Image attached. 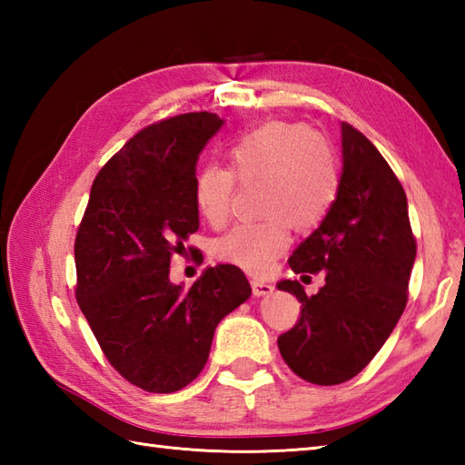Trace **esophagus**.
I'll list each match as a JSON object with an SVG mask.
<instances>
[{"label":"esophagus","mask_w":465,"mask_h":465,"mask_svg":"<svg viewBox=\"0 0 465 465\" xmlns=\"http://www.w3.org/2000/svg\"><path fill=\"white\" fill-rule=\"evenodd\" d=\"M252 292L253 295H268L273 292V285L268 282H262V280H252Z\"/></svg>","instance_id":"34e87169"}]
</instances>
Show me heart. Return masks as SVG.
I'll use <instances>...</instances> for the list:
<instances>
[{
    "instance_id": "obj_1",
    "label": "heart",
    "mask_w": 465,
    "mask_h": 465,
    "mask_svg": "<svg viewBox=\"0 0 465 465\" xmlns=\"http://www.w3.org/2000/svg\"><path fill=\"white\" fill-rule=\"evenodd\" d=\"M227 170L203 165L193 180L197 215L220 227L232 212L235 182L262 183V222L235 225L213 243V258L248 273H268L288 250L290 227L312 232L330 215L340 193V163L331 145L308 125L268 122L227 145Z\"/></svg>"
}]
</instances>
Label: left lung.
Instances as JSON below:
<instances>
[{
	"instance_id": "1",
	"label": "left lung",
	"mask_w": 465,
	"mask_h": 465,
	"mask_svg": "<svg viewBox=\"0 0 465 465\" xmlns=\"http://www.w3.org/2000/svg\"><path fill=\"white\" fill-rule=\"evenodd\" d=\"M341 147L338 200L288 262L293 273L323 270L325 285L305 295L298 280L278 283L302 303L298 323L278 338L280 353L318 385L351 380L381 350L406 310L418 248L406 192L378 147L345 122Z\"/></svg>"
}]
</instances>
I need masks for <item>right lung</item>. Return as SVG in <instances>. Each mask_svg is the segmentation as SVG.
<instances>
[{
    "label": "right lung",
    "mask_w": 465,
    "mask_h": 465,
    "mask_svg": "<svg viewBox=\"0 0 465 465\" xmlns=\"http://www.w3.org/2000/svg\"><path fill=\"white\" fill-rule=\"evenodd\" d=\"M222 124L192 112L137 132L95 175L77 227L75 300L107 361L152 393L192 383L217 323L252 295L230 263L207 268L190 290L170 282L172 258L200 227L197 155Z\"/></svg>",
    "instance_id": "right-lung-1"
}]
</instances>
